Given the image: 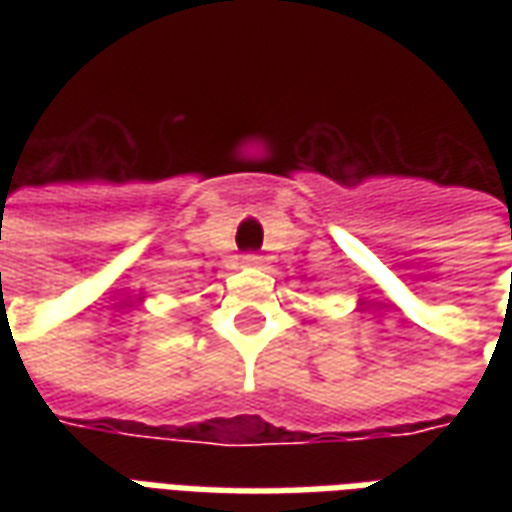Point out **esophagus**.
<instances>
[{
  "instance_id": "esophagus-1",
  "label": "esophagus",
  "mask_w": 512,
  "mask_h": 512,
  "mask_svg": "<svg viewBox=\"0 0 512 512\" xmlns=\"http://www.w3.org/2000/svg\"><path fill=\"white\" fill-rule=\"evenodd\" d=\"M241 263H244L246 268H257V266H263V257H260V255H244V257H241Z\"/></svg>"
}]
</instances>
